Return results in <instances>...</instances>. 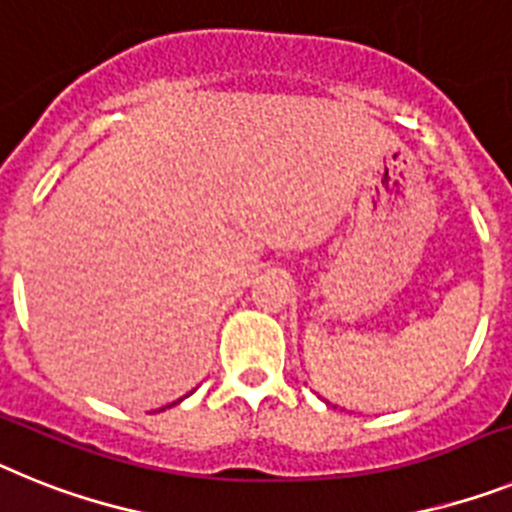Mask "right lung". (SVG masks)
<instances>
[{
  "label": "right lung",
  "mask_w": 512,
  "mask_h": 512,
  "mask_svg": "<svg viewBox=\"0 0 512 512\" xmlns=\"http://www.w3.org/2000/svg\"><path fill=\"white\" fill-rule=\"evenodd\" d=\"M185 397H188V394H185ZM185 397H182V399H185ZM182 399H177V402H182ZM177 402H172V404H177ZM172 404H167V407H172Z\"/></svg>",
  "instance_id": "obj_1"
}]
</instances>
